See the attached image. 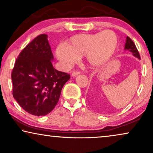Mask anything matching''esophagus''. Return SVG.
<instances>
[{
	"label": "esophagus",
	"instance_id": "1",
	"mask_svg": "<svg viewBox=\"0 0 153 153\" xmlns=\"http://www.w3.org/2000/svg\"><path fill=\"white\" fill-rule=\"evenodd\" d=\"M81 73V72H79V71H74V72H73L72 73V76H76L77 75Z\"/></svg>",
	"mask_w": 153,
	"mask_h": 153
}]
</instances>
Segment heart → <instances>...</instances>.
Listing matches in <instances>:
<instances>
[{
    "label": "heart",
    "mask_w": 153,
    "mask_h": 153,
    "mask_svg": "<svg viewBox=\"0 0 153 153\" xmlns=\"http://www.w3.org/2000/svg\"><path fill=\"white\" fill-rule=\"evenodd\" d=\"M117 45L116 35L110 30L93 34H78L70 37L66 46H58L56 55L65 69L72 68L83 56L90 65L99 67L110 59Z\"/></svg>",
    "instance_id": "1"
}]
</instances>
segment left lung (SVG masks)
<instances>
[{
  "label": "left lung",
  "instance_id": "left-lung-1",
  "mask_svg": "<svg viewBox=\"0 0 153 153\" xmlns=\"http://www.w3.org/2000/svg\"><path fill=\"white\" fill-rule=\"evenodd\" d=\"M125 50H128L130 52H131L133 54L134 56L137 57L139 59H141V57H140L139 51L136 47L135 44L134 43V42L131 40V38L127 36L126 38V43H125Z\"/></svg>",
  "mask_w": 153,
  "mask_h": 153
}]
</instances>
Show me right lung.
Segmentation results:
<instances>
[{"label":"right lung","mask_w":153,"mask_h":153,"mask_svg":"<svg viewBox=\"0 0 153 153\" xmlns=\"http://www.w3.org/2000/svg\"><path fill=\"white\" fill-rule=\"evenodd\" d=\"M47 35H39L21 51L12 72V95L23 109L37 116L55 108L70 75L56 70Z\"/></svg>","instance_id":"obj_1"}]
</instances>
